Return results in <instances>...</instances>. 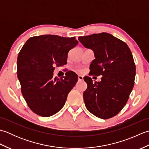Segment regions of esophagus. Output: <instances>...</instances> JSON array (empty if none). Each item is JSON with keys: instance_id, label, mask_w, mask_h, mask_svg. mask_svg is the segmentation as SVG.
I'll return each instance as SVG.
<instances>
[{"instance_id": "34e87169", "label": "esophagus", "mask_w": 149, "mask_h": 149, "mask_svg": "<svg viewBox=\"0 0 149 149\" xmlns=\"http://www.w3.org/2000/svg\"><path fill=\"white\" fill-rule=\"evenodd\" d=\"M78 79H79V81H83V76H82V75H79L78 76Z\"/></svg>"}]
</instances>
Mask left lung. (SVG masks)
<instances>
[{"instance_id":"1","label":"left lung","mask_w":149,"mask_h":149,"mask_svg":"<svg viewBox=\"0 0 149 149\" xmlns=\"http://www.w3.org/2000/svg\"><path fill=\"white\" fill-rule=\"evenodd\" d=\"M79 40L93 50L95 59L90 66V75H102L93 83L86 76L88 85L83 93L87 109L97 117L108 119L125 106L134 84L136 66L128 45L107 33L79 36Z\"/></svg>"}]
</instances>
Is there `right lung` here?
I'll return each mask as SVG.
<instances>
[{"instance_id":"right-lung-1","label":"right lung","mask_w":149,"mask_h":149,"mask_svg":"<svg viewBox=\"0 0 149 149\" xmlns=\"http://www.w3.org/2000/svg\"><path fill=\"white\" fill-rule=\"evenodd\" d=\"M75 37L57 35L31 37L22 47L17 59V76L27 106L36 115H54L65 105L68 94L76 84L77 75L54 76V66L66 64L70 50L78 44Z\"/></svg>"}]
</instances>
